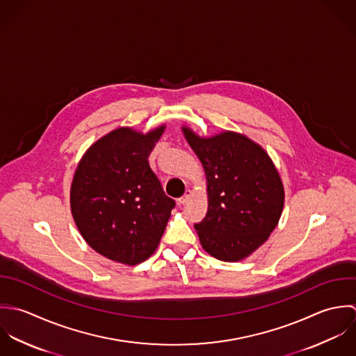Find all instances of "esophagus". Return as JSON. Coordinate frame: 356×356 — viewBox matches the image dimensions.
Instances as JSON below:
<instances>
[{
  "instance_id": "obj_1",
  "label": "esophagus",
  "mask_w": 356,
  "mask_h": 356,
  "mask_svg": "<svg viewBox=\"0 0 356 356\" xmlns=\"http://www.w3.org/2000/svg\"><path fill=\"white\" fill-rule=\"evenodd\" d=\"M191 195H193V193H191L190 190H187V191H186V194H184L181 198H179V204H180V205L187 204V202H188V200L191 198Z\"/></svg>"
}]
</instances>
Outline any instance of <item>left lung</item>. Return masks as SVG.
<instances>
[{"label": "left lung", "instance_id": "obj_1", "mask_svg": "<svg viewBox=\"0 0 356 356\" xmlns=\"http://www.w3.org/2000/svg\"><path fill=\"white\" fill-rule=\"evenodd\" d=\"M183 134L204 165L208 213L195 224L202 248L217 260L239 261L259 249L284 211L281 176L266 149L245 135Z\"/></svg>", "mask_w": 356, "mask_h": 356}]
</instances>
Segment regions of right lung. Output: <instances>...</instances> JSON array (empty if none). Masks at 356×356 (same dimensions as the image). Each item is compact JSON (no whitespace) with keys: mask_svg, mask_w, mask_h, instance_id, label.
Instances as JSON below:
<instances>
[{"mask_svg":"<svg viewBox=\"0 0 356 356\" xmlns=\"http://www.w3.org/2000/svg\"><path fill=\"white\" fill-rule=\"evenodd\" d=\"M163 131L165 125L145 135L118 128L86 149L74 173L70 205L78 231L113 261L136 266L147 260L176 205L148 165Z\"/></svg>","mask_w":356,"mask_h":356,"instance_id":"1","label":"right lung"}]
</instances>
